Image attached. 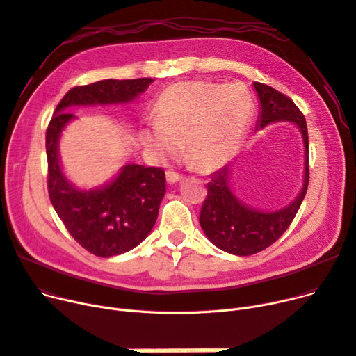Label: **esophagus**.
Returning <instances> with one entry per match:
<instances>
[{
	"label": "esophagus",
	"mask_w": 356,
	"mask_h": 356,
	"mask_svg": "<svg viewBox=\"0 0 356 356\" xmlns=\"http://www.w3.org/2000/svg\"><path fill=\"white\" fill-rule=\"evenodd\" d=\"M165 177H167V181L172 184V183H177V181H180L181 180V175L180 173H177L176 170H173V168H168L167 172H165Z\"/></svg>",
	"instance_id": "1"
}]
</instances>
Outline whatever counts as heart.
<instances>
[{"label": "heart", "instance_id": "1", "mask_svg": "<svg viewBox=\"0 0 356 356\" xmlns=\"http://www.w3.org/2000/svg\"><path fill=\"white\" fill-rule=\"evenodd\" d=\"M252 115V97L240 84L183 81L163 91L159 120L149 123L144 140L163 156H173L188 143L191 163L208 172L238 147Z\"/></svg>", "mask_w": 356, "mask_h": 356}]
</instances>
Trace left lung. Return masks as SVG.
Returning <instances> with one entry per match:
<instances>
[{"label":"left lung","instance_id":"left-lung-1","mask_svg":"<svg viewBox=\"0 0 356 356\" xmlns=\"http://www.w3.org/2000/svg\"><path fill=\"white\" fill-rule=\"evenodd\" d=\"M261 112L259 128L270 122H293L301 129L305 147V177L301 193L291 205L276 212H259L247 208L228 188V167L211 175L208 195L199 215V222L207 237L221 250L237 256H250L268 249L280 238L302 204L310 181L308 168V132L305 118L288 96L264 83H254Z\"/></svg>","mask_w":356,"mask_h":356}]
</instances>
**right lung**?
Wrapping results in <instances>:
<instances>
[{"instance_id":"1","label":"right lung","mask_w":356,"mask_h":356,"mask_svg":"<svg viewBox=\"0 0 356 356\" xmlns=\"http://www.w3.org/2000/svg\"><path fill=\"white\" fill-rule=\"evenodd\" d=\"M152 79L102 80L75 86L56 106L46 129L48 192L51 202L72 238L91 254L111 257L140 244L157 221L165 192L161 167L129 164L103 189H74L60 172L58 140L65 123L74 118L65 112L74 104L123 103L145 91Z\"/></svg>"}]
</instances>
